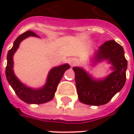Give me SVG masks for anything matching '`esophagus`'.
Here are the masks:
<instances>
[{
  "label": "esophagus",
  "mask_w": 134,
  "mask_h": 134,
  "mask_svg": "<svg viewBox=\"0 0 134 134\" xmlns=\"http://www.w3.org/2000/svg\"><path fill=\"white\" fill-rule=\"evenodd\" d=\"M69 63L71 66H75V65L77 64V62L75 59H71L69 60Z\"/></svg>",
  "instance_id": "esophagus-1"
}]
</instances>
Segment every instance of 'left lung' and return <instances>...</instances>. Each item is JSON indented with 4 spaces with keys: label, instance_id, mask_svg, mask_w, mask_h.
<instances>
[{
    "label": "left lung",
    "instance_id": "obj_1",
    "mask_svg": "<svg viewBox=\"0 0 134 134\" xmlns=\"http://www.w3.org/2000/svg\"><path fill=\"white\" fill-rule=\"evenodd\" d=\"M104 59L113 65V71L102 80H94L82 68H73L78 98L85 104H105L125 83L127 62L121 45L114 40H110L100 46L95 53L94 62L96 63Z\"/></svg>",
    "mask_w": 134,
    "mask_h": 134
}]
</instances>
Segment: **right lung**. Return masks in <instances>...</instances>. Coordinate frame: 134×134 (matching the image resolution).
Returning a JSON list of instances; mask_svg holds the SVG:
<instances>
[{
    "label": "right lung",
    "instance_id": "1",
    "mask_svg": "<svg viewBox=\"0 0 134 134\" xmlns=\"http://www.w3.org/2000/svg\"><path fill=\"white\" fill-rule=\"evenodd\" d=\"M30 36H34L38 37L36 34L33 31H26L20 35L15 40L12 48L8 51L7 65L6 67V77L9 85L12 86L13 90L18 97L27 104H39L46 103L54 98V94L56 92L57 85L62 79L65 71L70 68L69 64H64L57 67H54L50 71L46 84L40 89H32L23 84L15 77L13 72V54L18 49L20 42L28 37Z\"/></svg>",
    "mask_w": 134,
    "mask_h": 134
}]
</instances>
